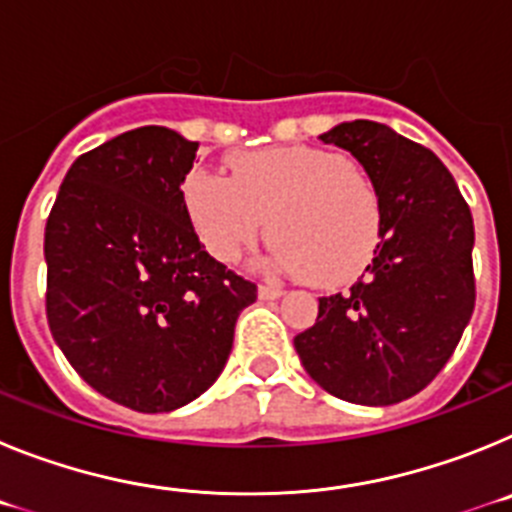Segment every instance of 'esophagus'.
<instances>
[{
	"mask_svg": "<svg viewBox=\"0 0 512 512\" xmlns=\"http://www.w3.org/2000/svg\"><path fill=\"white\" fill-rule=\"evenodd\" d=\"M284 295V289L271 287V284H259V297L261 300H279Z\"/></svg>",
	"mask_w": 512,
	"mask_h": 512,
	"instance_id": "esophagus-1",
	"label": "esophagus"
}]
</instances>
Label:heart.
<instances>
[{
	"mask_svg": "<svg viewBox=\"0 0 512 512\" xmlns=\"http://www.w3.org/2000/svg\"><path fill=\"white\" fill-rule=\"evenodd\" d=\"M189 220L220 264H238L269 223L271 264L325 287L356 279L382 235V194L341 153L279 146L230 156V176L192 169Z\"/></svg>",
	"mask_w": 512,
	"mask_h": 512,
	"instance_id": "obj_1",
	"label": "heart"
}]
</instances>
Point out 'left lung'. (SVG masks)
<instances>
[{
    "label": "left lung",
    "mask_w": 512,
    "mask_h": 512,
    "mask_svg": "<svg viewBox=\"0 0 512 512\" xmlns=\"http://www.w3.org/2000/svg\"><path fill=\"white\" fill-rule=\"evenodd\" d=\"M320 140L372 176L382 235L364 277L320 297L318 320L295 348L330 395L395 405L436 379L472 318V212L436 153L382 122H341Z\"/></svg>",
    "instance_id": "1"
}]
</instances>
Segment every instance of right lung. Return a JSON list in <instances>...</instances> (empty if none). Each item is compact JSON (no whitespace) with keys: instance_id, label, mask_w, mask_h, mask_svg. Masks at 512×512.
Listing matches in <instances>:
<instances>
[{"instance_id":"obj_1","label":"right lung","mask_w":512,"mask_h":512,"mask_svg":"<svg viewBox=\"0 0 512 512\" xmlns=\"http://www.w3.org/2000/svg\"><path fill=\"white\" fill-rule=\"evenodd\" d=\"M200 143L146 125L81 153L45 223V315L79 377L138 413L220 377L256 284L205 251L182 182Z\"/></svg>"}]
</instances>
